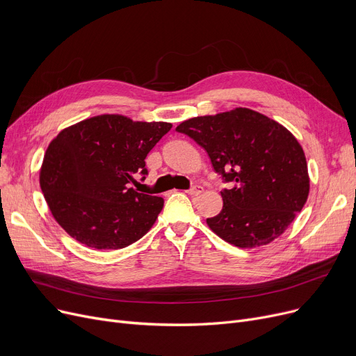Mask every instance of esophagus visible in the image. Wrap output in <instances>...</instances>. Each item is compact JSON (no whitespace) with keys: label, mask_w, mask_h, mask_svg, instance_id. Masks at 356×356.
I'll return each instance as SVG.
<instances>
[{"label":"esophagus","mask_w":356,"mask_h":356,"mask_svg":"<svg viewBox=\"0 0 356 356\" xmlns=\"http://www.w3.org/2000/svg\"><path fill=\"white\" fill-rule=\"evenodd\" d=\"M202 192H203V188H202V186H199V184L192 186V188L188 191V193L192 195V196H199Z\"/></svg>","instance_id":"34e87169"}]
</instances>
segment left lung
<instances>
[{
    "label": "left lung",
    "mask_w": 356,
    "mask_h": 356,
    "mask_svg": "<svg viewBox=\"0 0 356 356\" xmlns=\"http://www.w3.org/2000/svg\"><path fill=\"white\" fill-rule=\"evenodd\" d=\"M176 131L207 149L223 189L220 213L209 228L239 248L267 245L282 235L309 196L310 179L302 145L277 121L248 108L191 118Z\"/></svg>",
    "instance_id": "8db88e82"
}]
</instances>
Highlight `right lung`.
<instances>
[{
	"instance_id": "1",
	"label": "right lung",
	"mask_w": 356,
	"mask_h": 356,
	"mask_svg": "<svg viewBox=\"0 0 356 356\" xmlns=\"http://www.w3.org/2000/svg\"><path fill=\"white\" fill-rule=\"evenodd\" d=\"M170 122L98 115L65 128L49 144L40 186L56 222L81 244L120 250L154 225L164 200L131 188Z\"/></svg>"
}]
</instances>
